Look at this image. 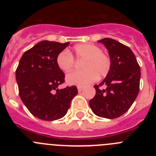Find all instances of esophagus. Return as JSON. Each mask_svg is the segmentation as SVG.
Wrapping results in <instances>:
<instances>
[{"mask_svg": "<svg viewBox=\"0 0 156 156\" xmlns=\"http://www.w3.org/2000/svg\"><path fill=\"white\" fill-rule=\"evenodd\" d=\"M77 89H78V91L81 92L83 90V87H77Z\"/></svg>", "mask_w": 156, "mask_h": 156, "instance_id": "obj_1", "label": "esophagus"}]
</instances>
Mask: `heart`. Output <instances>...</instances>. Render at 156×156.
Segmentation results:
<instances>
[{
	"instance_id": "obj_1",
	"label": "heart",
	"mask_w": 156,
	"mask_h": 156,
	"mask_svg": "<svg viewBox=\"0 0 156 156\" xmlns=\"http://www.w3.org/2000/svg\"><path fill=\"white\" fill-rule=\"evenodd\" d=\"M76 58L83 59L80 71L72 72L67 74L66 80L69 85L87 86L97 79L98 76H105L111 68L109 57L101 51V48L94 44H80L73 48ZM57 65L60 69L69 72L73 68L74 58L68 51H62L58 55Z\"/></svg>"
}]
</instances>
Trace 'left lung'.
Returning a JSON list of instances; mask_svg holds the SVG:
<instances>
[{
    "label": "left lung",
    "instance_id": "8db88e82",
    "mask_svg": "<svg viewBox=\"0 0 156 156\" xmlns=\"http://www.w3.org/2000/svg\"><path fill=\"white\" fill-rule=\"evenodd\" d=\"M98 42L105 46L108 51L111 68L104 80L94 85L96 94L89 105L98 116L115 119L128 111L139 92L140 66L130 48L111 38ZM105 85L101 90L99 86Z\"/></svg>",
    "mask_w": 156,
    "mask_h": 156
}]
</instances>
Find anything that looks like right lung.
Masks as SVG:
<instances>
[{
  "mask_svg": "<svg viewBox=\"0 0 156 156\" xmlns=\"http://www.w3.org/2000/svg\"><path fill=\"white\" fill-rule=\"evenodd\" d=\"M69 44L48 41L37 43L23 54L16 69L20 98L31 114L42 120L65 116L78 93L76 86L58 89L65 74L56 58Z\"/></svg>",
  "mask_w": 156,
  "mask_h": 156,
  "instance_id": "add662e5",
  "label": "right lung"
}]
</instances>
